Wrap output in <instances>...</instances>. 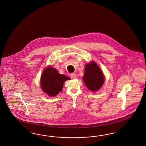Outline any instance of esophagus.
<instances>
[{"label":"esophagus","instance_id":"1","mask_svg":"<svg viewBox=\"0 0 146 146\" xmlns=\"http://www.w3.org/2000/svg\"><path fill=\"white\" fill-rule=\"evenodd\" d=\"M70 77L71 78V79H74L76 78V76L75 73H72L70 74Z\"/></svg>","mask_w":146,"mask_h":146}]
</instances>
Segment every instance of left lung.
Here are the masks:
<instances>
[{"instance_id":"1","label":"left lung","mask_w":146,"mask_h":146,"mask_svg":"<svg viewBox=\"0 0 146 146\" xmlns=\"http://www.w3.org/2000/svg\"><path fill=\"white\" fill-rule=\"evenodd\" d=\"M82 78L86 87L93 92L97 91L104 82V77L102 71L94 62L86 65Z\"/></svg>"}]
</instances>
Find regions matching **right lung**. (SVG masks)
<instances>
[{
  "mask_svg": "<svg viewBox=\"0 0 146 146\" xmlns=\"http://www.w3.org/2000/svg\"><path fill=\"white\" fill-rule=\"evenodd\" d=\"M70 78L64 74H60L56 69L48 67L43 73L40 86L43 91L50 96H55L62 89L63 84Z\"/></svg>",
  "mask_w": 146,
  "mask_h": 146,
  "instance_id": "add662e5",
  "label": "right lung"
}]
</instances>
